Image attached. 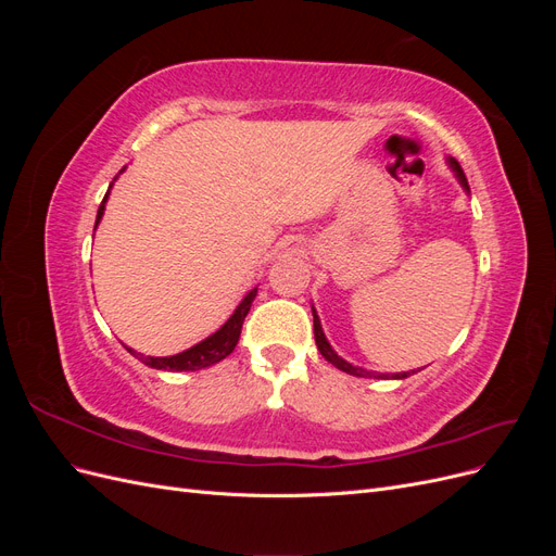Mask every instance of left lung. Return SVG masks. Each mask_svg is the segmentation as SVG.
<instances>
[{"mask_svg": "<svg viewBox=\"0 0 556 556\" xmlns=\"http://www.w3.org/2000/svg\"><path fill=\"white\" fill-rule=\"evenodd\" d=\"M450 166L454 169V174H457L459 182H462L464 188L468 190V180H466V176H464V172H462L459 162L450 160ZM313 329H315V343H317V350L323 352V357H325L327 362H331L336 368H341V371H345V374H350V376H359V378H376V376H378V374H371V371H364V368H359V366H352V364H348L345 359H341L339 355H336V352L331 350V345H329V343H327V339H325L323 327H319V317L315 315V311H313ZM413 374H415V371H403V374H394L392 378H408V376H413Z\"/></svg>", "mask_w": 556, "mask_h": 556, "instance_id": "left-lung-1", "label": "left lung"}]
</instances>
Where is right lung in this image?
Listing matches in <instances>:
<instances>
[{
  "instance_id": "add662e5",
  "label": "right lung",
  "mask_w": 556,
  "mask_h": 556,
  "mask_svg": "<svg viewBox=\"0 0 556 556\" xmlns=\"http://www.w3.org/2000/svg\"><path fill=\"white\" fill-rule=\"evenodd\" d=\"M109 197V192H106ZM106 197L102 204H99V211H97V225L99 220H102L104 215V204H106ZM94 225V227H97ZM257 294V288L250 290L245 294V299L241 301V304L237 306V311H233V315L227 319V323L217 329L213 336H208L206 341L197 343L194 348L180 352V355H174V357H143L139 355V352L129 350L134 357H139L146 366L150 368H157V371H199V368H206L211 364H217L223 362L227 355H231L233 348H237L239 343V336H241V329H243V319L252 306V299H255Z\"/></svg>"
}]
</instances>
